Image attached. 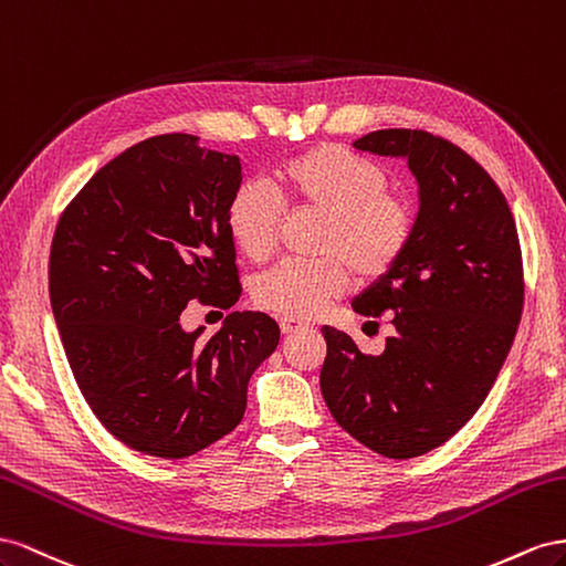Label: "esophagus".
Masks as SVG:
<instances>
[{
    "label": "esophagus",
    "mask_w": 566,
    "mask_h": 566,
    "mask_svg": "<svg viewBox=\"0 0 566 566\" xmlns=\"http://www.w3.org/2000/svg\"><path fill=\"white\" fill-rule=\"evenodd\" d=\"M280 329H282V334H296V332H301V329H305L301 322H296V319H289V317H284V319H280Z\"/></svg>",
    "instance_id": "obj_1"
}]
</instances>
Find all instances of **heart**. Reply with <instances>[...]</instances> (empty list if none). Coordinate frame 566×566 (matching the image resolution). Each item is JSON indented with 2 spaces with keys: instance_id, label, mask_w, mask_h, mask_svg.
I'll list each match as a JSON object with an SVG mask.
<instances>
[{
  "instance_id": "b5f03b06",
  "label": "heart",
  "mask_w": 566,
  "mask_h": 566,
  "mask_svg": "<svg viewBox=\"0 0 566 566\" xmlns=\"http://www.w3.org/2000/svg\"><path fill=\"white\" fill-rule=\"evenodd\" d=\"M284 208L322 216L315 261H284L255 282L261 308L289 319H313L355 282H377L406 255L415 234L408 199L386 191V175L373 160L338 144L305 149L274 170V193L239 185L228 203V232L249 261H268L277 249Z\"/></svg>"
}]
</instances>
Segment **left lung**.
Returning <instances> with one entry per match:
<instances>
[{
	"mask_svg": "<svg viewBox=\"0 0 566 566\" xmlns=\"http://www.w3.org/2000/svg\"><path fill=\"white\" fill-rule=\"evenodd\" d=\"M358 151L400 156L419 185L415 234L398 265L353 301L396 327L381 355L325 327L319 389L355 441L391 460L429 453L486 400L524 308V265L503 191L453 142L424 130H377Z\"/></svg>",
	"mask_w": 566,
	"mask_h": 566,
	"instance_id": "left-lung-1",
	"label": "left lung"
}]
</instances>
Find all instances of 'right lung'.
<instances>
[{
  "mask_svg": "<svg viewBox=\"0 0 566 566\" xmlns=\"http://www.w3.org/2000/svg\"><path fill=\"white\" fill-rule=\"evenodd\" d=\"M239 185L237 156L158 135L96 170L59 218L50 298L63 350L96 419L139 453L180 460L228 436L280 344L265 313L234 311L211 338L180 325L189 301L230 311L241 296L228 232Z\"/></svg>",
  "mask_w": 566,
  "mask_h": 566,
  "instance_id": "add662e5",
  "label": "right lung"
}]
</instances>
